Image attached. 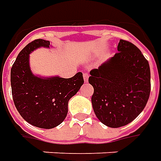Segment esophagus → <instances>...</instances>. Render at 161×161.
Listing matches in <instances>:
<instances>
[{"label": "esophagus", "instance_id": "34e87169", "mask_svg": "<svg viewBox=\"0 0 161 161\" xmlns=\"http://www.w3.org/2000/svg\"><path fill=\"white\" fill-rule=\"evenodd\" d=\"M83 76H84V80H85V82H87V81H88V78H89V75H88L87 73H84Z\"/></svg>", "mask_w": 161, "mask_h": 161}]
</instances>
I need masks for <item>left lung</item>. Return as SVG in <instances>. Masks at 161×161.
Returning <instances> with one entry per match:
<instances>
[{
    "instance_id": "1",
    "label": "left lung",
    "mask_w": 161,
    "mask_h": 161,
    "mask_svg": "<svg viewBox=\"0 0 161 161\" xmlns=\"http://www.w3.org/2000/svg\"><path fill=\"white\" fill-rule=\"evenodd\" d=\"M118 53L90 71L94 92L92 104L106 126L119 128L139 115L148 101L151 72L148 61L134 44L121 39Z\"/></svg>"
}]
</instances>
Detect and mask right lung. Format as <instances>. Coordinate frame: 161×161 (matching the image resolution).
Listing matches in <instances>:
<instances>
[{
  "mask_svg": "<svg viewBox=\"0 0 161 161\" xmlns=\"http://www.w3.org/2000/svg\"><path fill=\"white\" fill-rule=\"evenodd\" d=\"M49 46L50 41L40 39L28 44L18 53L10 72L12 97L17 111L26 122L41 129H53L64 121L69 100L84 84L82 72L70 78L32 74L30 53Z\"/></svg>",
  "mask_w": 161,
  "mask_h": 161,
  "instance_id": "right-lung-1",
  "label": "right lung"
}]
</instances>
